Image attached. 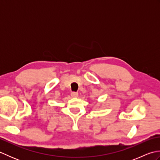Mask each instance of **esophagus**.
Wrapping results in <instances>:
<instances>
[{
  "mask_svg": "<svg viewBox=\"0 0 160 160\" xmlns=\"http://www.w3.org/2000/svg\"><path fill=\"white\" fill-rule=\"evenodd\" d=\"M71 96L73 98H76L78 96V93L75 92V91H73V92L71 93Z\"/></svg>",
  "mask_w": 160,
  "mask_h": 160,
  "instance_id": "esophagus-1",
  "label": "esophagus"
}]
</instances>
